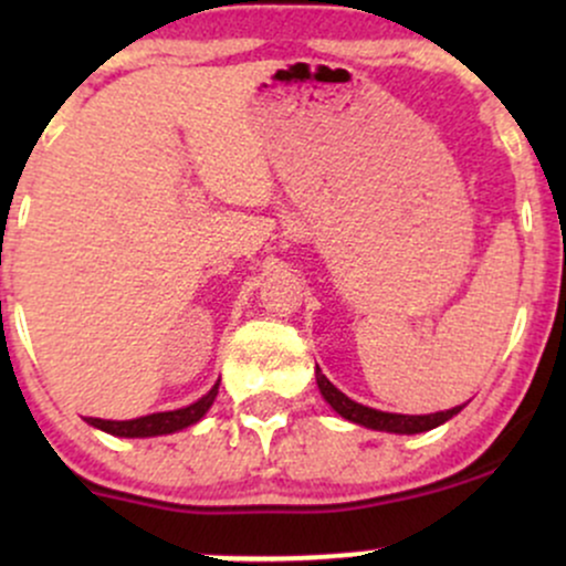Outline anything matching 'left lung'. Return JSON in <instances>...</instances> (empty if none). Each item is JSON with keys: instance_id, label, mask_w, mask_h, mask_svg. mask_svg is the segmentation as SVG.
<instances>
[{"instance_id": "obj_1", "label": "left lung", "mask_w": 566, "mask_h": 566, "mask_svg": "<svg viewBox=\"0 0 566 566\" xmlns=\"http://www.w3.org/2000/svg\"><path fill=\"white\" fill-rule=\"evenodd\" d=\"M316 386H319L324 401H327V405L333 407L335 412L340 415V418H346V420H350V423H356V426L373 428V431L407 433V437H409V433H423V431H431V428H437L441 423H447V420L454 418V415H458L460 409L465 407V405H458V407H452V409H444V412H431V415L380 412V409L359 405V401L348 399L346 394L337 391V388L327 380V375H324L319 367H316Z\"/></svg>"}]
</instances>
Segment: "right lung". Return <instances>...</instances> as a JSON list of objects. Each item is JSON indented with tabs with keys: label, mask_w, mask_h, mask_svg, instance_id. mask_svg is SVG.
<instances>
[{
	"label": "right lung",
	"mask_w": 566,
	"mask_h": 566,
	"mask_svg": "<svg viewBox=\"0 0 566 566\" xmlns=\"http://www.w3.org/2000/svg\"><path fill=\"white\" fill-rule=\"evenodd\" d=\"M218 386L220 380L210 388V391L201 396V399L193 401V405L170 409V412L143 415V418H135V420H101V418H84V420H87L93 428H101V431L112 433V437H122V439L165 437V433L184 431V428L199 423V420L207 415V409L212 407V401H216Z\"/></svg>",
	"instance_id": "1"
}]
</instances>
